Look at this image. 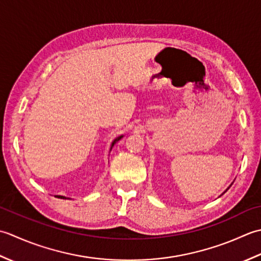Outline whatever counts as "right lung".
<instances>
[{
	"label": "right lung",
	"instance_id": "obj_1",
	"mask_svg": "<svg viewBox=\"0 0 261 261\" xmlns=\"http://www.w3.org/2000/svg\"><path fill=\"white\" fill-rule=\"evenodd\" d=\"M121 137H123V136H119V137H117V138H116V140L113 142V146H114V144H115L116 142H118V141L120 140ZM56 197H60V198H62V199H66V197H64V196H56ZM67 199H68V198H67Z\"/></svg>",
	"mask_w": 261,
	"mask_h": 261
}]
</instances>
